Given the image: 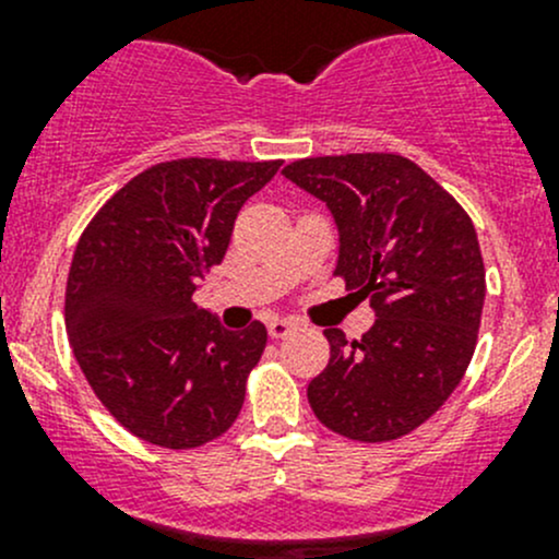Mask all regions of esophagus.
Segmentation results:
<instances>
[{
	"label": "esophagus",
	"mask_w": 559,
	"mask_h": 559,
	"mask_svg": "<svg viewBox=\"0 0 559 559\" xmlns=\"http://www.w3.org/2000/svg\"><path fill=\"white\" fill-rule=\"evenodd\" d=\"M295 326H297L295 321H292V319H281V316H275V319L267 321L270 337H286L292 330H295Z\"/></svg>",
	"instance_id": "esophagus-1"
}]
</instances>
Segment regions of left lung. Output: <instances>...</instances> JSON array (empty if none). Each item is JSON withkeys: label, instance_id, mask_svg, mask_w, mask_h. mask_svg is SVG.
Listing matches in <instances>:
<instances>
[{"label": "left lung", "instance_id": "obj_1", "mask_svg": "<svg viewBox=\"0 0 559 559\" xmlns=\"http://www.w3.org/2000/svg\"><path fill=\"white\" fill-rule=\"evenodd\" d=\"M284 175L332 213L335 275L376 313L354 343L324 330L330 365L308 384V403L352 441L405 436L447 403L476 348L487 284L473 222L397 154L316 156Z\"/></svg>", "mask_w": 559, "mask_h": 559}]
</instances>
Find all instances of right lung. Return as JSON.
<instances>
[{
    "mask_svg": "<svg viewBox=\"0 0 559 559\" xmlns=\"http://www.w3.org/2000/svg\"><path fill=\"white\" fill-rule=\"evenodd\" d=\"M281 162L178 159L129 180L72 257L64 321L83 376L132 436L194 449L233 427L264 324L233 332L191 300L248 197Z\"/></svg>",
    "mask_w": 559,
    "mask_h": 559,
    "instance_id": "right-lung-1",
    "label": "right lung"
}]
</instances>
